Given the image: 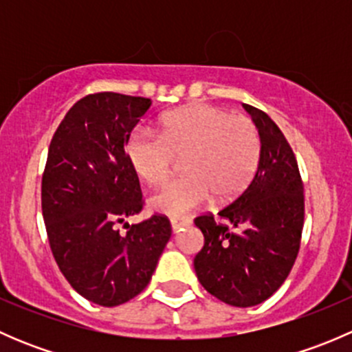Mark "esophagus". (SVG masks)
Returning <instances> with one entry per match:
<instances>
[{
    "label": "esophagus",
    "mask_w": 352,
    "mask_h": 352,
    "mask_svg": "<svg viewBox=\"0 0 352 352\" xmlns=\"http://www.w3.org/2000/svg\"><path fill=\"white\" fill-rule=\"evenodd\" d=\"M170 225H172L173 232H179V230L184 228V226L190 225V219L189 218H172L170 219Z\"/></svg>",
    "instance_id": "1"
}]
</instances>
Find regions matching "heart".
<instances>
[{
    "label": "heart",
    "mask_w": 352,
    "mask_h": 352,
    "mask_svg": "<svg viewBox=\"0 0 352 352\" xmlns=\"http://www.w3.org/2000/svg\"><path fill=\"white\" fill-rule=\"evenodd\" d=\"M124 150L134 173L150 186L163 182L175 158L186 156V177L170 180L150 197L153 211L182 216L206 204L211 194L218 202L240 196L257 172L262 143L248 117L196 104L165 113L160 134L133 129Z\"/></svg>",
    "instance_id": "b5f03b06"
}]
</instances>
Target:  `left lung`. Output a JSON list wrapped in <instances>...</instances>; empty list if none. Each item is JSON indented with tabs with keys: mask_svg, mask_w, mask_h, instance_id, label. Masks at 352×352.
<instances>
[{
	"mask_svg": "<svg viewBox=\"0 0 352 352\" xmlns=\"http://www.w3.org/2000/svg\"><path fill=\"white\" fill-rule=\"evenodd\" d=\"M261 134V162L250 186L218 212L242 232H230L212 214L194 219L204 247L194 258L199 283L232 307H255L286 281L305 219L303 182L293 150L274 120L243 105Z\"/></svg>",
	"mask_w": 352,
	"mask_h": 352,
	"instance_id": "left-lung-1",
	"label": "left lung"
}]
</instances>
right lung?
Here are the masks:
<instances>
[{
    "instance_id": "1",
    "label": "right lung",
    "mask_w": 352,
    "mask_h": 352,
    "mask_svg": "<svg viewBox=\"0 0 352 352\" xmlns=\"http://www.w3.org/2000/svg\"><path fill=\"white\" fill-rule=\"evenodd\" d=\"M150 98L102 91L78 100L51 141L42 177V216L52 255L73 289L100 307H117L150 283L172 236L168 218L117 223L143 209L126 140Z\"/></svg>"
}]
</instances>
